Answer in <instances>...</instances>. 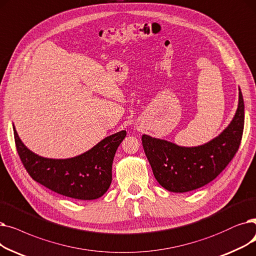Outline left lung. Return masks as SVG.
<instances>
[{
	"instance_id": "8db88e82",
	"label": "left lung",
	"mask_w": 256,
	"mask_h": 256,
	"mask_svg": "<svg viewBox=\"0 0 256 256\" xmlns=\"http://www.w3.org/2000/svg\"><path fill=\"white\" fill-rule=\"evenodd\" d=\"M244 122L245 106L238 88V105L232 120L208 142L184 147L144 134L142 147L158 184L173 192H186L210 184L238 150Z\"/></svg>"
}]
</instances>
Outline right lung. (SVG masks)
<instances>
[{
	"label": "right lung",
	"instance_id": "add662e5",
	"mask_svg": "<svg viewBox=\"0 0 256 256\" xmlns=\"http://www.w3.org/2000/svg\"><path fill=\"white\" fill-rule=\"evenodd\" d=\"M14 133L18 153L29 175L48 190L76 200H94L107 192L112 180L114 154L127 134L122 130L80 155L56 160L40 156L28 149L14 125Z\"/></svg>",
	"mask_w": 256,
	"mask_h": 256
}]
</instances>
